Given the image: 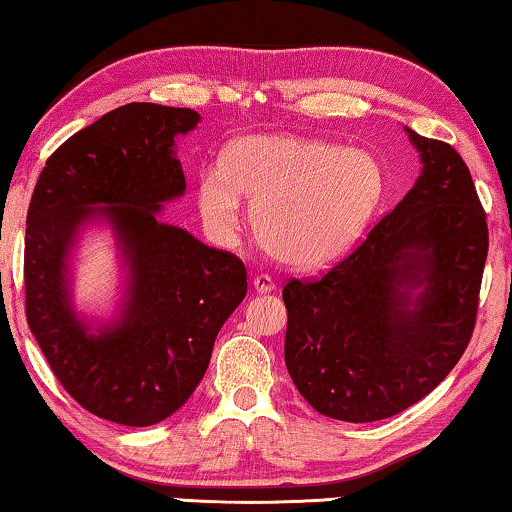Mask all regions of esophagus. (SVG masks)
I'll return each instance as SVG.
<instances>
[{
    "label": "esophagus",
    "mask_w": 512,
    "mask_h": 512,
    "mask_svg": "<svg viewBox=\"0 0 512 512\" xmlns=\"http://www.w3.org/2000/svg\"><path fill=\"white\" fill-rule=\"evenodd\" d=\"M253 287L257 294H266V292H273V289H276V282H273L271 276H266V273H259V276L253 278Z\"/></svg>",
    "instance_id": "1"
}]
</instances>
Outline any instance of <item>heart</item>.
<instances>
[{
	"mask_svg": "<svg viewBox=\"0 0 512 512\" xmlns=\"http://www.w3.org/2000/svg\"><path fill=\"white\" fill-rule=\"evenodd\" d=\"M381 190L384 172L368 151L315 137L248 135L232 144L225 167L200 172L197 204L209 230L232 239L248 197L266 253L294 269H322L363 234Z\"/></svg>",
	"mask_w": 512,
	"mask_h": 512,
	"instance_id": "1",
	"label": "heart"
}]
</instances>
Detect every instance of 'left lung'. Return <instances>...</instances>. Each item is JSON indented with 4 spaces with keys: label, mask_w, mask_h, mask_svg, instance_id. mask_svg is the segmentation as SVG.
Here are the masks:
<instances>
[{
    "label": "left lung",
    "mask_w": 512,
    "mask_h": 512,
    "mask_svg": "<svg viewBox=\"0 0 512 512\" xmlns=\"http://www.w3.org/2000/svg\"><path fill=\"white\" fill-rule=\"evenodd\" d=\"M404 131L423 165L414 188L329 273L282 289L289 377L335 421H381L423 400L474 333L485 211L451 144Z\"/></svg>",
    "instance_id": "1"
}]
</instances>
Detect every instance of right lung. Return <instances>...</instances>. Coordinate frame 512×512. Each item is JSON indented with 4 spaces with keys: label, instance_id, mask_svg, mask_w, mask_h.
Segmentation results:
<instances>
[{
    "label": "right lung",
    "instance_id": "obj_1",
    "mask_svg": "<svg viewBox=\"0 0 512 512\" xmlns=\"http://www.w3.org/2000/svg\"><path fill=\"white\" fill-rule=\"evenodd\" d=\"M200 114L128 103L61 144L27 211V324L71 398L105 421L147 427L181 409L209 368L213 342L248 292L239 257L158 220L186 193L174 137ZM105 222L125 285L108 323L72 303V253Z\"/></svg>",
    "mask_w": 512,
    "mask_h": 512
}]
</instances>
